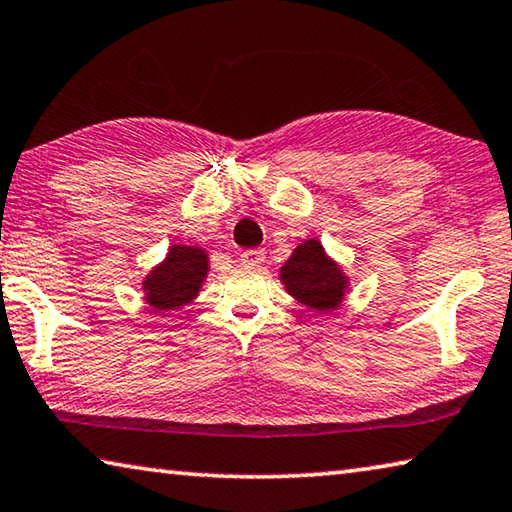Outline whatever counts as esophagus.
I'll return each mask as SVG.
<instances>
[{
	"label": "esophagus",
	"instance_id": "esophagus-1",
	"mask_svg": "<svg viewBox=\"0 0 512 512\" xmlns=\"http://www.w3.org/2000/svg\"><path fill=\"white\" fill-rule=\"evenodd\" d=\"M264 259H266V253L262 248H250L241 253V264H246V266H259V264H264Z\"/></svg>",
	"mask_w": 512,
	"mask_h": 512
}]
</instances>
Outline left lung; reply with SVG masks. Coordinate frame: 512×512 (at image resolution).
Returning a JSON list of instances; mask_svg holds the SVG:
<instances>
[{"label": "left lung", "instance_id": "left-lung-1", "mask_svg": "<svg viewBox=\"0 0 512 512\" xmlns=\"http://www.w3.org/2000/svg\"><path fill=\"white\" fill-rule=\"evenodd\" d=\"M280 282L302 307L327 314L341 307L350 291V280L339 262L325 253L320 241L305 239L280 268Z\"/></svg>", "mask_w": 512, "mask_h": 512}]
</instances>
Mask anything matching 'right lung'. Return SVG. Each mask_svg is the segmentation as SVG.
Instances as JSON below:
<instances>
[{"label":"right lung","instance_id":"1","mask_svg":"<svg viewBox=\"0 0 512 512\" xmlns=\"http://www.w3.org/2000/svg\"><path fill=\"white\" fill-rule=\"evenodd\" d=\"M210 273V259L198 246L173 244L167 257L142 280L144 300L155 314L180 309L192 302Z\"/></svg>","mask_w":512,"mask_h":512}]
</instances>
